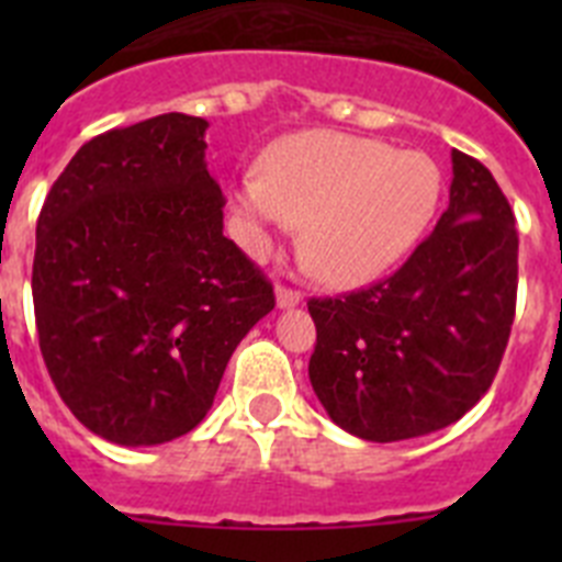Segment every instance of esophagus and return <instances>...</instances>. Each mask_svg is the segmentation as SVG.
<instances>
[{
    "mask_svg": "<svg viewBox=\"0 0 562 562\" xmlns=\"http://www.w3.org/2000/svg\"><path fill=\"white\" fill-rule=\"evenodd\" d=\"M276 301H278V306H281V310H286V306H297L301 304V301H304V295H301V292L297 290H292V286H278L276 290Z\"/></svg>",
    "mask_w": 562,
    "mask_h": 562,
    "instance_id": "34e87169",
    "label": "esophagus"
}]
</instances>
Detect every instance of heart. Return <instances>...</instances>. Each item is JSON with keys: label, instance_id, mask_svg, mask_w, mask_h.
I'll return each mask as SVG.
<instances>
[{"label": "heart", "instance_id": "heart-1", "mask_svg": "<svg viewBox=\"0 0 562 562\" xmlns=\"http://www.w3.org/2000/svg\"><path fill=\"white\" fill-rule=\"evenodd\" d=\"M233 202L252 247L306 222V267L357 286L419 245L439 211L441 171L428 154L321 128L278 143L265 171L241 173Z\"/></svg>", "mask_w": 562, "mask_h": 562}]
</instances>
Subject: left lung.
<instances>
[{
    "label": "left lung",
    "mask_w": 562,
    "mask_h": 562,
    "mask_svg": "<svg viewBox=\"0 0 562 562\" xmlns=\"http://www.w3.org/2000/svg\"><path fill=\"white\" fill-rule=\"evenodd\" d=\"M518 295V231L490 168L453 148L450 205L394 276L310 297V382L342 430L400 441L448 428L498 374Z\"/></svg>",
    "instance_id": "left-lung-1"
}]
</instances>
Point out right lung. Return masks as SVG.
<instances>
[{
	"label": "right lung",
	"mask_w": 562,
	"mask_h": 562,
	"mask_svg": "<svg viewBox=\"0 0 562 562\" xmlns=\"http://www.w3.org/2000/svg\"><path fill=\"white\" fill-rule=\"evenodd\" d=\"M207 121L168 112L83 143L36 225L33 310L49 380L83 428L140 448L205 419L272 284L222 233Z\"/></svg>",
	"instance_id": "1"
}]
</instances>
